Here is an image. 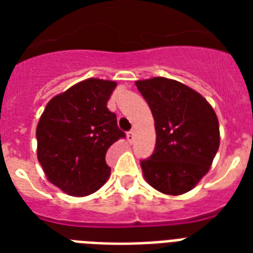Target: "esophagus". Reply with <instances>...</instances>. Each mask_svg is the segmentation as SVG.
<instances>
[{"label":"esophagus","mask_w":253,"mask_h":253,"mask_svg":"<svg viewBox=\"0 0 253 253\" xmlns=\"http://www.w3.org/2000/svg\"><path fill=\"white\" fill-rule=\"evenodd\" d=\"M127 139H128L130 144H132V143H134V140H135V131L134 130L128 131V132H127Z\"/></svg>","instance_id":"obj_1"}]
</instances>
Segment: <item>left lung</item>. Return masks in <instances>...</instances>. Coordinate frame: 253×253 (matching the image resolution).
I'll return each instance as SVG.
<instances>
[{"label": "left lung", "instance_id": "8db88e82", "mask_svg": "<svg viewBox=\"0 0 253 253\" xmlns=\"http://www.w3.org/2000/svg\"><path fill=\"white\" fill-rule=\"evenodd\" d=\"M155 119L156 147L140 163L144 180L159 192L180 196L209 172L219 148V122L211 105L192 87L167 77L135 83Z\"/></svg>", "mask_w": 253, "mask_h": 253}]
</instances>
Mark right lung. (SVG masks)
<instances>
[{
    "label": "right lung",
    "instance_id": "obj_1",
    "mask_svg": "<svg viewBox=\"0 0 253 253\" xmlns=\"http://www.w3.org/2000/svg\"><path fill=\"white\" fill-rule=\"evenodd\" d=\"M115 86L93 77L80 81L49 99L38 122V160L47 180L69 196H89L110 177L106 152L125 138L107 109Z\"/></svg>",
    "mask_w": 253,
    "mask_h": 253
}]
</instances>
